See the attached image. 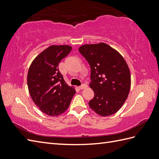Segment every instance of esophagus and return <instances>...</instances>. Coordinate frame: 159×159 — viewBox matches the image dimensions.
Instances as JSON below:
<instances>
[{"instance_id":"34e87169","label":"esophagus","mask_w":159,"mask_h":159,"mask_svg":"<svg viewBox=\"0 0 159 159\" xmlns=\"http://www.w3.org/2000/svg\"><path fill=\"white\" fill-rule=\"evenodd\" d=\"M87 87V84H81V85L79 87H80V89H84V88Z\"/></svg>"}]
</instances>
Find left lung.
I'll return each instance as SVG.
<instances>
[{
  "label": "left lung",
  "instance_id": "left-lung-1",
  "mask_svg": "<svg viewBox=\"0 0 159 159\" xmlns=\"http://www.w3.org/2000/svg\"><path fill=\"white\" fill-rule=\"evenodd\" d=\"M91 68L90 87L94 98L90 108L102 116L112 115L126 100L131 87V75L124 58L105 43L84 45L79 49Z\"/></svg>",
  "mask_w": 159,
  "mask_h": 159
}]
</instances>
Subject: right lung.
<instances>
[{"label": "right lung", "instance_id": "obj_1", "mask_svg": "<svg viewBox=\"0 0 159 159\" xmlns=\"http://www.w3.org/2000/svg\"><path fill=\"white\" fill-rule=\"evenodd\" d=\"M72 50L68 45H53L36 57L30 66L28 87L34 104L51 116L64 112L76 91L65 82L58 66Z\"/></svg>", "mask_w": 159, "mask_h": 159}]
</instances>
